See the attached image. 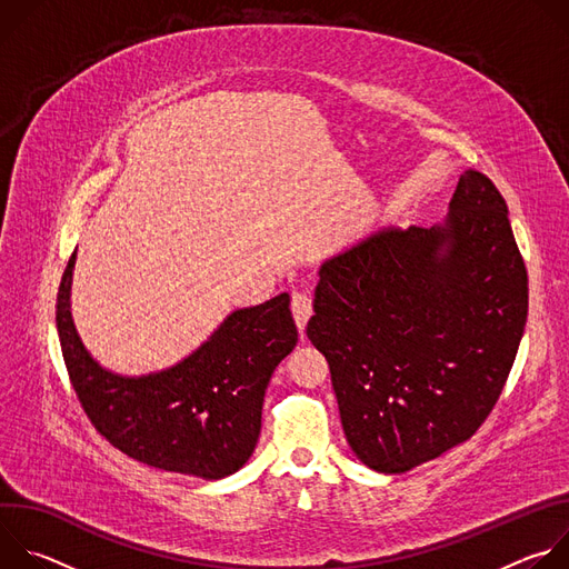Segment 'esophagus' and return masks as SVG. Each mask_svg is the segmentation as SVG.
<instances>
[{
    "mask_svg": "<svg viewBox=\"0 0 569 569\" xmlns=\"http://www.w3.org/2000/svg\"><path fill=\"white\" fill-rule=\"evenodd\" d=\"M310 315H312V299L303 292H295L292 295V317L297 321V329L301 331V336L306 331V323H308Z\"/></svg>",
    "mask_w": 569,
    "mask_h": 569,
    "instance_id": "1",
    "label": "esophagus"
}]
</instances>
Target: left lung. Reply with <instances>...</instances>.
<instances>
[{"label":"left lung","instance_id":"left-lung-1","mask_svg":"<svg viewBox=\"0 0 569 569\" xmlns=\"http://www.w3.org/2000/svg\"><path fill=\"white\" fill-rule=\"evenodd\" d=\"M527 308L507 202L472 169L441 222L380 227L323 261L306 333L331 365L356 457L396 475L470 439L502 393Z\"/></svg>","mask_w":569,"mask_h":569}]
</instances>
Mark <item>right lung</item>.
Here are the masks:
<instances>
[{"mask_svg": "<svg viewBox=\"0 0 569 569\" xmlns=\"http://www.w3.org/2000/svg\"><path fill=\"white\" fill-rule=\"evenodd\" d=\"M76 250L58 288L56 329L73 389L97 430L128 457L180 475L222 479L246 466L277 365L295 349L290 295L231 310L180 362L126 376L103 367L71 317Z\"/></svg>", "mask_w": 569, "mask_h": 569, "instance_id": "add662e5", "label": "right lung"}]
</instances>
